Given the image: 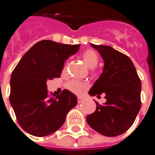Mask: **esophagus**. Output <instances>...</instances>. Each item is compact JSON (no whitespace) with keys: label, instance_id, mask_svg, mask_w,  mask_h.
<instances>
[{"label":"esophagus","instance_id":"1","mask_svg":"<svg viewBox=\"0 0 155 155\" xmlns=\"http://www.w3.org/2000/svg\"><path fill=\"white\" fill-rule=\"evenodd\" d=\"M83 101V98L82 97H78V103H81Z\"/></svg>","mask_w":155,"mask_h":155}]
</instances>
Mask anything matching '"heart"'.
<instances>
[{
  "mask_svg": "<svg viewBox=\"0 0 155 155\" xmlns=\"http://www.w3.org/2000/svg\"><path fill=\"white\" fill-rule=\"evenodd\" d=\"M83 60L87 65V68H96L99 62V56L97 53L93 50H87L84 52L82 55ZM68 89L76 94H80L84 92V90L86 88V85L84 83L79 82V81H71L68 84Z\"/></svg>",
  "mask_w": 155,
  "mask_h": 155,
  "instance_id": "heart-1",
  "label": "heart"
}]
</instances>
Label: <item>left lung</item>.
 Here are the masks:
<instances>
[{
  "label": "left lung",
  "instance_id": "8db88e82",
  "mask_svg": "<svg viewBox=\"0 0 155 155\" xmlns=\"http://www.w3.org/2000/svg\"><path fill=\"white\" fill-rule=\"evenodd\" d=\"M104 60L103 72L91 87V97L105 95L106 102L96 101L94 113L87 117V124L107 137H116L127 131L141 108L142 84L134 63L128 56L109 46L95 45Z\"/></svg>",
  "mask_w": 155,
  "mask_h": 155
}]
</instances>
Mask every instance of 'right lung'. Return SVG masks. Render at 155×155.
Listing matches in <instances>:
<instances>
[{
	"mask_svg": "<svg viewBox=\"0 0 155 155\" xmlns=\"http://www.w3.org/2000/svg\"><path fill=\"white\" fill-rule=\"evenodd\" d=\"M80 46L42 40L34 45L14 68L9 102L19 125L28 134L36 137L51 134L76 105V96L67 89L55 98H49L47 82L60 77L66 59L75 54Z\"/></svg>",
	"mask_w": 155,
	"mask_h": 155,
	"instance_id": "1",
	"label": "right lung"
}]
</instances>
